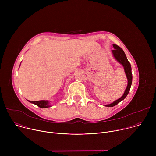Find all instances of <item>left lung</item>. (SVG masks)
Instances as JSON below:
<instances>
[{
    "mask_svg": "<svg viewBox=\"0 0 156 156\" xmlns=\"http://www.w3.org/2000/svg\"><path fill=\"white\" fill-rule=\"evenodd\" d=\"M113 46L114 48V49H113L112 51V52L113 55H114V57L115 58V59L123 66L125 72L127 79H128V85H127V87L126 88L123 95L120 98L116 100L112 104L105 105L107 107L115 106V105L119 104L120 102H121L122 100H123L128 95V94L130 90V87H131V83H132V73H131V67L130 63L128 62L124 51H123V49L121 48H120L119 46L116 45V44H113Z\"/></svg>",
    "mask_w": 156,
    "mask_h": 156,
    "instance_id": "8db88e82",
    "label": "left lung"
}]
</instances>
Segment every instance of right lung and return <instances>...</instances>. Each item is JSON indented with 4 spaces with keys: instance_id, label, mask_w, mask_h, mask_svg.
Listing matches in <instances>:
<instances>
[{
    "instance_id": "right-lung-1",
    "label": "right lung",
    "mask_w": 156,
    "mask_h": 156,
    "mask_svg": "<svg viewBox=\"0 0 156 156\" xmlns=\"http://www.w3.org/2000/svg\"><path fill=\"white\" fill-rule=\"evenodd\" d=\"M30 102L33 103L41 108H48L50 107L49 102L48 101H28Z\"/></svg>"
}]
</instances>
